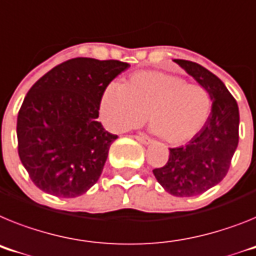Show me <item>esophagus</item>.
Here are the masks:
<instances>
[{
  "label": "esophagus",
  "instance_id": "obj_1",
  "mask_svg": "<svg viewBox=\"0 0 256 256\" xmlns=\"http://www.w3.org/2000/svg\"><path fill=\"white\" fill-rule=\"evenodd\" d=\"M134 138H136L138 142L144 144V145H150V144L152 142V140H150L149 137H146V136H134Z\"/></svg>",
  "mask_w": 256,
  "mask_h": 256
}]
</instances>
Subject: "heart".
Segmentation results:
<instances>
[{
  "mask_svg": "<svg viewBox=\"0 0 256 256\" xmlns=\"http://www.w3.org/2000/svg\"><path fill=\"white\" fill-rule=\"evenodd\" d=\"M206 89L176 75L140 71L122 84H110L100 98V116L114 132H123L148 119L171 145H181L200 132L211 112Z\"/></svg>",
  "mask_w": 256,
  "mask_h": 256,
  "instance_id": "1",
  "label": "heart"
}]
</instances>
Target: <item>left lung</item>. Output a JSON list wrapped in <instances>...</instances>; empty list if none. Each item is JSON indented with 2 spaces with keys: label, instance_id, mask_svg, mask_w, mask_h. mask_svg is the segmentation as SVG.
Wrapping results in <instances>:
<instances>
[{
  "label": "left lung",
  "instance_id": "obj_1",
  "mask_svg": "<svg viewBox=\"0 0 256 256\" xmlns=\"http://www.w3.org/2000/svg\"><path fill=\"white\" fill-rule=\"evenodd\" d=\"M211 96V112L200 132L186 145L170 149L166 166L152 170L166 192L194 196L218 185L228 174L238 145L240 111L224 82L212 72L190 60H174Z\"/></svg>",
  "mask_w": 256,
  "mask_h": 256
}]
</instances>
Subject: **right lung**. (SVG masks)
<instances>
[{"label": "right lung", "mask_w": 256, "mask_h": 256, "mask_svg": "<svg viewBox=\"0 0 256 256\" xmlns=\"http://www.w3.org/2000/svg\"><path fill=\"white\" fill-rule=\"evenodd\" d=\"M130 67L120 60L74 58L32 85L16 122L22 164L38 189L60 198L86 193L118 138L97 120L107 85Z\"/></svg>", "instance_id": "1"}]
</instances>
